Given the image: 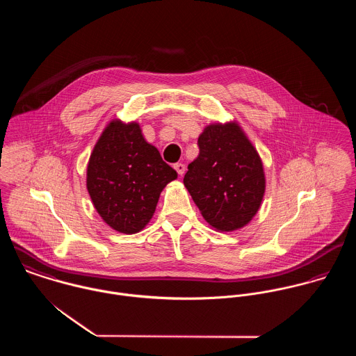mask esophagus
<instances>
[{
  "label": "esophagus",
  "instance_id": "34e87169",
  "mask_svg": "<svg viewBox=\"0 0 356 356\" xmlns=\"http://www.w3.org/2000/svg\"><path fill=\"white\" fill-rule=\"evenodd\" d=\"M174 168H175V171L178 172V175H179V177H182V175H184V172H185V165H184L182 163H177V164H174Z\"/></svg>",
  "mask_w": 356,
  "mask_h": 356
}]
</instances>
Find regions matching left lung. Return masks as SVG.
<instances>
[{"label":"left lung","mask_w":356,"mask_h":356,"mask_svg":"<svg viewBox=\"0 0 356 356\" xmlns=\"http://www.w3.org/2000/svg\"><path fill=\"white\" fill-rule=\"evenodd\" d=\"M199 148L188 165L185 188L212 229H243L257 213L266 192L264 167L254 144L237 120H229L207 124Z\"/></svg>","instance_id":"left-lung-1"}]
</instances>
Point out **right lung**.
<instances>
[{
  "mask_svg": "<svg viewBox=\"0 0 356 356\" xmlns=\"http://www.w3.org/2000/svg\"><path fill=\"white\" fill-rule=\"evenodd\" d=\"M177 171L149 144L138 122L112 119L102 130L86 168V188L102 220L123 234L141 232L152 219L161 191Z\"/></svg>",
  "mask_w": 356,
  "mask_h": 356,
  "instance_id": "1",
  "label": "right lung"
}]
</instances>
